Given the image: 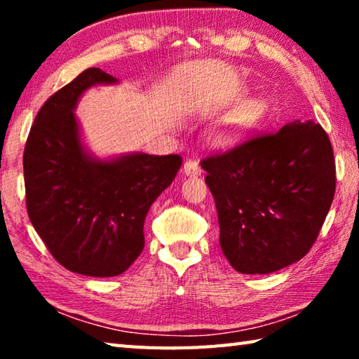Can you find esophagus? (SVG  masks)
<instances>
[{
	"mask_svg": "<svg viewBox=\"0 0 359 359\" xmlns=\"http://www.w3.org/2000/svg\"><path fill=\"white\" fill-rule=\"evenodd\" d=\"M184 172L187 175H190V177H196V175H201L203 169H201V166L198 165V161L188 160V161H185V165H184Z\"/></svg>",
	"mask_w": 359,
	"mask_h": 359,
	"instance_id": "1",
	"label": "esophagus"
}]
</instances>
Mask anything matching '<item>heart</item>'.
<instances>
[{
    "label": "heart",
    "mask_w": 359,
    "mask_h": 359,
    "mask_svg": "<svg viewBox=\"0 0 359 359\" xmlns=\"http://www.w3.org/2000/svg\"><path fill=\"white\" fill-rule=\"evenodd\" d=\"M261 109L248 104L231 112L215 133V141L220 145H234L242 141L258 123Z\"/></svg>",
    "instance_id": "b5f03b06"
}]
</instances>
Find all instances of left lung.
I'll use <instances>...</instances> for the list:
<instances>
[{
  "instance_id": "obj_1",
  "label": "left lung",
  "mask_w": 359,
  "mask_h": 359,
  "mask_svg": "<svg viewBox=\"0 0 359 359\" xmlns=\"http://www.w3.org/2000/svg\"><path fill=\"white\" fill-rule=\"evenodd\" d=\"M220 247L242 274L299 261L317 241L336 191L332 145L321 125L293 121L201 161Z\"/></svg>"
}]
</instances>
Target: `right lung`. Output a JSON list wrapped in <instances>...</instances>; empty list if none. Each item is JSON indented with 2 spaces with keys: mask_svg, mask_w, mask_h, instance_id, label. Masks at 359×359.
I'll return each mask as SVG.
<instances>
[{
  "mask_svg": "<svg viewBox=\"0 0 359 359\" xmlns=\"http://www.w3.org/2000/svg\"><path fill=\"white\" fill-rule=\"evenodd\" d=\"M117 79L88 68L41 107L23 151L27 210L48 252L71 272L114 277L144 248L145 215L172 184L179 155L96 160L81 142L74 109L85 90Z\"/></svg>",
  "mask_w": 359,
  "mask_h": 359,
  "instance_id": "add662e5",
  "label": "right lung"
}]
</instances>
